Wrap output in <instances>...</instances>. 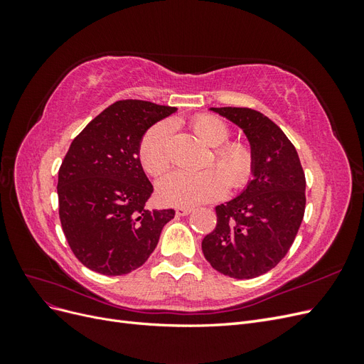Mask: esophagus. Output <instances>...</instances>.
Listing matches in <instances>:
<instances>
[{
    "label": "esophagus",
    "instance_id": "esophagus-1",
    "mask_svg": "<svg viewBox=\"0 0 364 364\" xmlns=\"http://www.w3.org/2000/svg\"><path fill=\"white\" fill-rule=\"evenodd\" d=\"M191 211H193V208H185V206H181V208L176 209V215H178V217H183V215H188Z\"/></svg>",
    "mask_w": 364,
    "mask_h": 364
}]
</instances>
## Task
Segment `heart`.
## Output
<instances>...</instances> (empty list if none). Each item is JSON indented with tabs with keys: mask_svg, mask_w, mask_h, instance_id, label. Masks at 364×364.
Instances as JSON below:
<instances>
[{
	"mask_svg": "<svg viewBox=\"0 0 364 364\" xmlns=\"http://www.w3.org/2000/svg\"><path fill=\"white\" fill-rule=\"evenodd\" d=\"M193 130L208 146L214 147V159L200 171H173L158 183V197L167 205L194 206L218 199L230 190L245 188L250 181L255 158L249 146L240 141L228 142L230 130L223 119L199 115L193 119ZM173 124L161 121L147 130L139 144V161L151 176H161L170 168V139Z\"/></svg>",
	"mask_w": 364,
	"mask_h": 364,
	"instance_id": "heart-1",
	"label": "heart"
}]
</instances>
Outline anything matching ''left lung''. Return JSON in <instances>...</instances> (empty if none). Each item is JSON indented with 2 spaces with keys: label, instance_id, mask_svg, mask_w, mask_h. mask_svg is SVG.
<instances>
[{
  "label": "left lung",
  "instance_id": "1",
  "mask_svg": "<svg viewBox=\"0 0 364 364\" xmlns=\"http://www.w3.org/2000/svg\"><path fill=\"white\" fill-rule=\"evenodd\" d=\"M249 139L253 179L235 199L215 206L217 226L202 241L211 266L235 279L267 273L287 255L305 213V174L291 141L249 107H211Z\"/></svg>",
  "mask_w": 364,
  "mask_h": 364
}]
</instances>
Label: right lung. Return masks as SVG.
<instances>
[{"instance_id": "1", "label": "right lung", "mask_w": 364, "mask_h": 364, "mask_svg": "<svg viewBox=\"0 0 364 364\" xmlns=\"http://www.w3.org/2000/svg\"><path fill=\"white\" fill-rule=\"evenodd\" d=\"M178 111L121 100L97 115L71 142L58 181L59 217L83 266L107 277L141 267L155 250L174 209H147L153 193L139 144L159 119Z\"/></svg>"}]
</instances>
